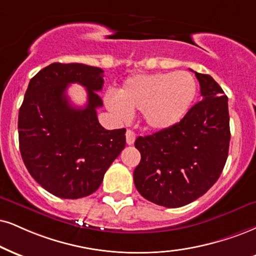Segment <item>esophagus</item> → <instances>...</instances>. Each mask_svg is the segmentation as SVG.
Segmentation results:
<instances>
[{
	"mask_svg": "<svg viewBox=\"0 0 256 256\" xmlns=\"http://www.w3.org/2000/svg\"><path fill=\"white\" fill-rule=\"evenodd\" d=\"M126 141H127V144H129V146H132V144H134L135 134L134 132L130 130V129H128L127 133H126Z\"/></svg>",
	"mask_w": 256,
	"mask_h": 256,
	"instance_id": "34e87169",
	"label": "esophagus"
}]
</instances>
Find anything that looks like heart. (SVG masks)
<instances>
[{"label":"heart","mask_w":256,"mask_h":256,"mask_svg":"<svg viewBox=\"0 0 256 256\" xmlns=\"http://www.w3.org/2000/svg\"><path fill=\"white\" fill-rule=\"evenodd\" d=\"M196 96L197 82L191 74L158 72L129 77L118 97H106V106L122 121H127L132 112H141L148 128L166 130L188 115Z\"/></svg>","instance_id":"heart-1"}]
</instances>
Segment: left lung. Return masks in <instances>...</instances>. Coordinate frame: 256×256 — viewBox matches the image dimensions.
Segmentation results:
<instances>
[{
    "label": "left lung",
    "mask_w": 256,
    "mask_h": 256,
    "mask_svg": "<svg viewBox=\"0 0 256 256\" xmlns=\"http://www.w3.org/2000/svg\"><path fill=\"white\" fill-rule=\"evenodd\" d=\"M200 102L174 127L138 136L141 162L134 184L147 200L179 208L203 196L217 182L228 158V97L209 74L194 72Z\"/></svg>",
    "instance_id": "obj_1"
}]
</instances>
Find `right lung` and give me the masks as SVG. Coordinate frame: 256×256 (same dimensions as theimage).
Segmentation results:
<instances>
[{
	"label": "right lung",
	"mask_w": 256,
	"mask_h": 256,
	"mask_svg": "<svg viewBox=\"0 0 256 256\" xmlns=\"http://www.w3.org/2000/svg\"><path fill=\"white\" fill-rule=\"evenodd\" d=\"M103 70L84 64L53 62L28 84L18 112V144L30 174L56 197L77 200L94 194L126 146V129L106 130L96 109ZM87 88L88 103L74 108L68 84Z\"/></svg>",
	"instance_id": "add662e5"
}]
</instances>
